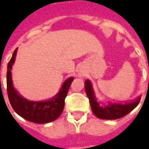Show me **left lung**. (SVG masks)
I'll return each instance as SVG.
<instances>
[{
    "mask_svg": "<svg viewBox=\"0 0 149 149\" xmlns=\"http://www.w3.org/2000/svg\"><path fill=\"white\" fill-rule=\"evenodd\" d=\"M85 92L89 99L92 111L98 118L103 120H116L121 118L132 112L140 102L141 98L139 97L136 100L131 103L125 104H109L106 106H100L94 96L93 89L92 84L88 80L85 81Z\"/></svg>",
    "mask_w": 149,
    "mask_h": 149,
    "instance_id": "left-lung-1",
    "label": "left lung"
}]
</instances>
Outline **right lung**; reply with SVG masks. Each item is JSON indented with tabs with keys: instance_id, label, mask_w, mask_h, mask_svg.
Masks as SVG:
<instances>
[{
	"instance_id": "obj_1",
	"label": "right lung",
	"mask_w": 149,
	"mask_h": 149,
	"mask_svg": "<svg viewBox=\"0 0 149 149\" xmlns=\"http://www.w3.org/2000/svg\"><path fill=\"white\" fill-rule=\"evenodd\" d=\"M17 50V49H15L12 58L8 63L6 77L7 93L12 108L18 115L29 121L37 124H45L55 120L61 116L64 110L65 97L74 78L70 77L67 79L64 82L57 95L51 100L38 102L26 100L19 95L17 90L14 89L12 81L11 69L13 64L14 63Z\"/></svg>"
}]
</instances>
